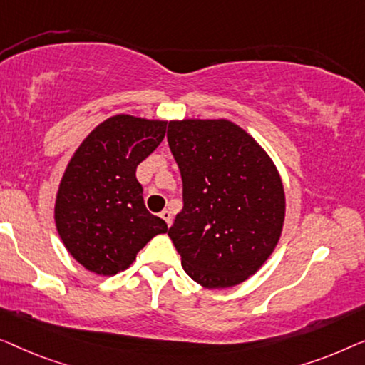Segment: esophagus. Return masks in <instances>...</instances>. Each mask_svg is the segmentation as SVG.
<instances>
[{"instance_id":"obj_1","label":"esophagus","mask_w":365,"mask_h":365,"mask_svg":"<svg viewBox=\"0 0 365 365\" xmlns=\"http://www.w3.org/2000/svg\"><path fill=\"white\" fill-rule=\"evenodd\" d=\"M160 217L165 220V223L168 225V227H170V225H172V212H168V210H163V212L160 213Z\"/></svg>"}]
</instances>
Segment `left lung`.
<instances>
[{
    "label": "left lung",
    "mask_w": 365,
    "mask_h": 365,
    "mask_svg": "<svg viewBox=\"0 0 365 365\" xmlns=\"http://www.w3.org/2000/svg\"><path fill=\"white\" fill-rule=\"evenodd\" d=\"M167 140L183 182V208L168 236L185 273L210 289L243 283L283 230L284 188L273 160L225 119L173 120Z\"/></svg>",
    "instance_id": "obj_1"
}]
</instances>
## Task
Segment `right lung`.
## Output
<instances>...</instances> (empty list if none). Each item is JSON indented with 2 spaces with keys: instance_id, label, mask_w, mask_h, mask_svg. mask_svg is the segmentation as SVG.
<instances>
[{
  "instance_id": "obj_1",
  "label": "right lung",
  "mask_w": 365,
  "mask_h": 365,
  "mask_svg": "<svg viewBox=\"0 0 365 365\" xmlns=\"http://www.w3.org/2000/svg\"><path fill=\"white\" fill-rule=\"evenodd\" d=\"M167 122L114 115L84 138L56 197V228L73 258L96 274L112 276L167 223L145 208L137 165L165 137Z\"/></svg>"
}]
</instances>
